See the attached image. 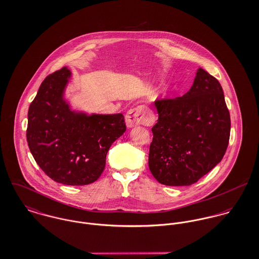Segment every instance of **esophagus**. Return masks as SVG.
Wrapping results in <instances>:
<instances>
[{"instance_id": "1", "label": "esophagus", "mask_w": 259, "mask_h": 259, "mask_svg": "<svg viewBox=\"0 0 259 259\" xmlns=\"http://www.w3.org/2000/svg\"><path fill=\"white\" fill-rule=\"evenodd\" d=\"M152 121L153 119L151 115L144 106L132 109L125 114V123L127 127H134L139 124H151Z\"/></svg>"}]
</instances>
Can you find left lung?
I'll use <instances>...</instances> for the list:
<instances>
[{
  "instance_id": "left-lung-1",
  "label": "left lung",
  "mask_w": 259,
  "mask_h": 259,
  "mask_svg": "<svg viewBox=\"0 0 259 259\" xmlns=\"http://www.w3.org/2000/svg\"><path fill=\"white\" fill-rule=\"evenodd\" d=\"M154 105L150 172L162 185L196 183L222 161L228 146L230 115L220 81L199 68L183 97Z\"/></svg>"
}]
</instances>
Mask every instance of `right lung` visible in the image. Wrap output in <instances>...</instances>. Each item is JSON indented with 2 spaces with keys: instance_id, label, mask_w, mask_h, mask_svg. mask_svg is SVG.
<instances>
[{
  "instance_id": "obj_1",
  "label": "right lung",
  "mask_w": 259,
  "mask_h": 259,
  "mask_svg": "<svg viewBox=\"0 0 259 259\" xmlns=\"http://www.w3.org/2000/svg\"><path fill=\"white\" fill-rule=\"evenodd\" d=\"M72 73L64 67L41 82L28 112L27 142L38 166L67 185L95 183L112 143L125 132L121 113L74 111L65 98Z\"/></svg>"
}]
</instances>
